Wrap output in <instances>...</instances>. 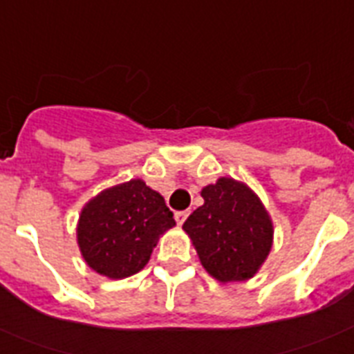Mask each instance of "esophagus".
<instances>
[{
	"mask_svg": "<svg viewBox=\"0 0 354 354\" xmlns=\"http://www.w3.org/2000/svg\"><path fill=\"white\" fill-rule=\"evenodd\" d=\"M189 212L188 209H183V212H175V221H177V224H183L186 218H188Z\"/></svg>",
	"mask_w": 354,
	"mask_h": 354,
	"instance_id": "esophagus-1",
	"label": "esophagus"
}]
</instances>
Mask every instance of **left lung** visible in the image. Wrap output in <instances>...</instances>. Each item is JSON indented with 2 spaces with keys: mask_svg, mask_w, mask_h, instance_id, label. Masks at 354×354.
I'll return each mask as SVG.
<instances>
[{
  "mask_svg": "<svg viewBox=\"0 0 354 354\" xmlns=\"http://www.w3.org/2000/svg\"><path fill=\"white\" fill-rule=\"evenodd\" d=\"M204 198L183 224L201 264L218 282H241L261 270L273 244V223L255 192L221 177L201 192Z\"/></svg>",
  "mask_w": 354,
  "mask_h": 354,
  "instance_id": "obj_1",
  "label": "left lung"
}]
</instances>
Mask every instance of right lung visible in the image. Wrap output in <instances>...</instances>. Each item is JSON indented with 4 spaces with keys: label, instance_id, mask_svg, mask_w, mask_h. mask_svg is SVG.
<instances>
[{
    "label": "right lung",
    "instance_id": "1",
    "mask_svg": "<svg viewBox=\"0 0 354 354\" xmlns=\"http://www.w3.org/2000/svg\"><path fill=\"white\" fill-rule=\"evenodd\" d=\"M175 226L162 195L131 179L103 189L84 204L77 223V244L84 262L108 279L141 271L159 236Z\"/></svg>",
    "mask_w": 354,
    "mask_h": 354
}]
</instances>
